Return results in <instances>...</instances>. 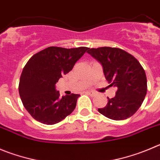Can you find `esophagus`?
Listing matches in <instances>:
<instances>
[{"label":"esophagus","instance_id":"1","mask_svg":"<svg viewBox=\"0 0 160 160\" xmlns=\"http://www.w3.org/2000/svg\"><path fill=\"white\" fill-rule=\"evenodd\" d=\"M86 93L88 94V95H90L91 96H95V95H96V94H95V92H86Z\"/></svg>","mask_w":160,"mask_h":160}]
</instances>
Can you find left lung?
Returning <instances> with one entry per match:
<instances>
[{"label": "left lung", "mask_w": 160, "mask_h": 160, "mask_svg": "<svg viewBox=\"0 0 160 160\" xmlns=\"http://www.w3.org/2000/svg\"><path fill=\"white\" fill-rule=\"evenodd\" d=\"M88 53L101 64L110 86L116 88L114 98L98 111L112 120H125L133 115L147 93V78L140 62L130 53L119 48H89Z\"/></svg>", "instance_id": "1"}]
</instances>
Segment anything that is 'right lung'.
Segmentation results:
<instances>
[{
  "mask_svg": "<svg viewBox=\"0 0 160 160\" xmlns=\"http://www.w3.org/2000/svg\"><path fill=\"white\" fill-rule=\"evenodd\" d=\"M88 47L50 46L33 55L23 68L19 93L25 109L41 123L53 125L65 119L77 106L78 94L60 98L56 83L72 69Z\"/></svg>",
  "mask_w": 160,
  "mask_h": 160,
  "instance_id": "right-lung-1",
  "label": "right lung"
}]
</instances>
